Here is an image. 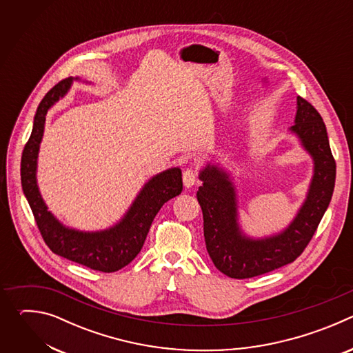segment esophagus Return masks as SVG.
I'll use <instances>...</instances> for the list:
<instances>
[{
    "label": "esophagus",
    "instance_id": "34e87169",
    "mask_svg": "<svg viewBox=\"0 0 353 353\" xmlns=\"http://www.w3.org/2000/svg\"><path fill=\"white\" fill-rule=\"evenodd\" d=\"M196 181V173L194 169H185L183 172V183L184 185L188 188V187H192Z\"/></svg>",
    "mask_w": 353,
    "mask_h": 353
}]
</instances>
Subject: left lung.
<instances>
[{
  "instance_id": "obj_1",
  "label": "left lung",
  "mask_w": 353,
  "mask_h": 353,
  "mask_svg": "<svg viewBox=\"0 0 353 353\" xmlns=\"http://www.w3.org/2000/svg\"><path fill=\"white\" fill-rule=\"evenodd\" d=\"M314 161V176L307 198L293 222L279 234L254 240L245 237L237 223V199L229 174L215 165L201 170L203 181L196 199L204 216V237L215 267L234 279L259 276L293 263L310 243L335 185V159L320 113L297 96L294 125L290 128Z\"/></svg>"
}]
</instances>
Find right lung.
Returning a JSON list of instances; mask_svg holds the SVG:
<instances>
[{"label": "right lung", "instance_id": "1", "mask_svg": "<svg viewBox=\"0 0 353 353\" xmlns=\"http://www.w3.org/2000/svg\"><path fill=\"white\" fill-rule=\"evenodd\" d=\"M72 81L74 78L63 79L41 99L34 116L32 134L22 152V188L40 234L54 254L93 271L114 272L128 265L138 256L159 210L169 199L181 192V170L179 168L169 169L150 179L143 185L124 218L108 230L89 233L61 225L47 211L44 201L41 199L36 181V166L46 114L48 109L68 92Z\"/></svg>", "mask_w": 353, "mask_h": 353}]
</instances>
